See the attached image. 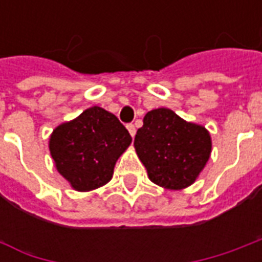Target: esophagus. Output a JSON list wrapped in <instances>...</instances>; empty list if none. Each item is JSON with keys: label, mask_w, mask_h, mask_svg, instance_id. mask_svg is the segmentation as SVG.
I'll list each match as a JSON object with an SVG mask.
<instances>
[{"label": "esophagus", "mask_w": 262, "mask_h": 262, "mask_svg": "<svg viewBox=\"0 0 262 262\" xmlns=\"http://www.w3.org/2000/svg\"><path fill=\"white\" fill-rule=\"evenodd\" d=\"M126 127H127V130L130 133V136L135 137V135H136V127H135V125H133V123H129V125H126Z\"/></svg>", "instance_id": "34e87169"}]
</instances>
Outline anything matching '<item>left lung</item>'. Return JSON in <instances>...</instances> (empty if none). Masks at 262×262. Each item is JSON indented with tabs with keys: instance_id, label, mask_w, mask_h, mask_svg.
Segmentation results:
<instances>
[{
	"instance_id": "1",
	"label": "left lung",
	"mask_w": 262,
	"mask_h": 262,
	"mask_svg": "<svg viewBox=\"0 0 262 262\" xmlns=\"http://www.w3.org/2000/svg\"><path fill=\"white\" fill-rule=\"evenodd\" d=\"M135 148L148 178L167 189H182L195 182L212 150L203 126L181 119L171 109L146 114L135 137Z\"/></svg>"
}]
</instances>
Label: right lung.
<instances>
[{"label": "right lung", "mask_w": 262, "mask_h": 262, "mask_svg": "<svg viewBox=\"0 0 262 262\" xmlns=\"http://www.w3.org/2000/svg\"><path fill=\"white\" fill-rule=\"evenodd\" d=\"M132 136L108 111L92 106L50 136V154L61 176L77 191H91L111 181Z\"/></svg>", "instance_id": "add662e5"}]
</instances>
